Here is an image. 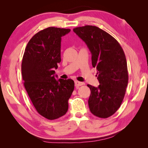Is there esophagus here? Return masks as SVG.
Wrapping results in <instances>:
<instances>
[{
  "label": "esophagus",
  "instance_id": "34e87169",
  "mask_svg": "<svg viewBox=\"0 0 148 148\" xmlns=\"http://www.w3.org/2000/svg\"><path fill=\"white\" fill-rule=\"evenodd\" d=\"M74 83H75V86H76V87L82 86H83V85H84V84L82 83V82H78V81H75Z\"/></svg>",
  "mask_w": 148,
  "mask_h": 148
}]
</instances>
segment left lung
Returning <instances> with one entry per match:
<instances>
[{
    "label": "left lung",
    "instance_id": "8db88e82",
    "mask_svg": "<svg viewBox=\"0 0 148 148\" xmlns=\"http://www.w3.org/2000/svg\"><path fill=\"white\" fill-rule=\"evenodd\" d=\"M73 31L86 42L97 71L99 87L87 85L91 90L89 110L95 116L108 118L119 109L126 92L129 75L125 53L113 36L96 26L79 27Z\"/></svg>",
    "mask_w": 148,
    "mask_h": 148
}]
</instances>
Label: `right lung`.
Segmentation results:
<instances>
[{"label": "right lung", "instance_id": "right-lung-1", "mask_svg": "<svg viewBox=\"0 0 148 148\" xmlns=\"http://www.w3.org/2000/svg\"><path fill=\"white\" fill-rule=\"evenodd\" d=\"M70 31L50 27L37 32L27 44L22 60L25 88L38 113L49 120L66 113L74 89L73 80L56 79L53 71L61 61V37Z\"/></svg>", "mask_w": 148, "mask_h": 148}]
</instances>
